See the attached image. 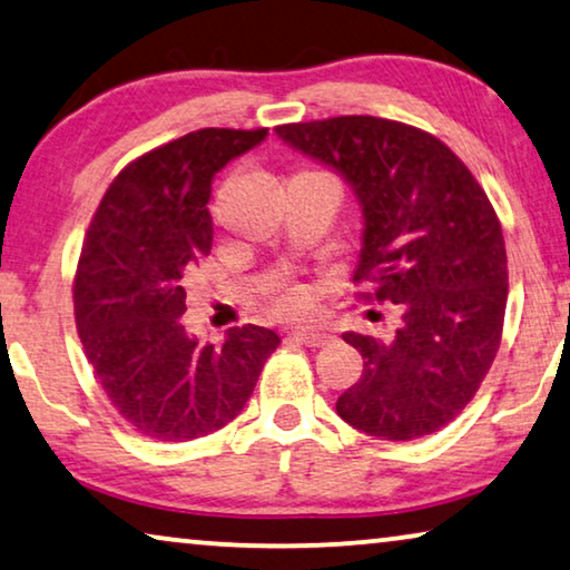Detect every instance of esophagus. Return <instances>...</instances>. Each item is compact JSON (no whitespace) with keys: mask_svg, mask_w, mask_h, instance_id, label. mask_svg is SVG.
Wrapping results in <instances>:
<instances>
[{"mask_svg":"<svg viewBox=\"0 0 570 570\" xmlns=\"http://www.w3.org/2000/svg\"><path fill=\"white\" fill-rule=\"evenodd\" d=\"M292 337L296 340V343L302 345H309V347H320V345H327L330 340H333V335L325 333V330H317V327H296Z\"/></svg>","mask_w":570,"mask_h":570,"instance_id":"1","label":"esophagus"}]
</instances>
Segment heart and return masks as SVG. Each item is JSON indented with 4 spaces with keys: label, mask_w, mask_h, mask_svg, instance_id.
Wrapping results in <instances>:
<instances>
[{
    "label": "heart",
    "mask_w": 570,
    "mask_h": 570,
    "mask_svg": "<svg viewBox=\"0 0 570 570\" xmlns=\"http://www.w3.org/2000/svg\"><path fill=\"white\" fill-rule=\"evenodd\" d=\"M266 296L271 302V309L282 317H296V314L307 312L309 309V288L294 282L292 276H278L266 286Z\"/></svg>",
    "instance_id": "heart-1"
}]
</instances>
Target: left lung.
Here are the masks:
<instances>
[{
  "mask_svg": "<svg viewBox=\"0 0 570 570\" xmlns=\"http://www.w3.org/2000/svg\"><path fill=\"white\" fill-rule=\"evenodd\" d=\"M296 150L333 166L363 207L353 282L399 309L392 337L345 333L363 373L337 414L381 440L443 430L465 410L502 343V223L469 166L435 135L386 117L343 115L278 125Z\"/></svg>",
  "mask_w": 570,
  "mask_h": 570,
  "instance_id": "obj_1",
  "label": "left lung"
}]
</instances>
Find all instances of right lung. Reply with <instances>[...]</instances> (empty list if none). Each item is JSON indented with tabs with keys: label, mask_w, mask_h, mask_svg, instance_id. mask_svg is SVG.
<instances>
[{
	"label": "right lung",
	"mask_w": 570,
	"mask_h": 570,
	"mask_svg": "<svg viewBox=\"0 0 570 570\" xmlns=\"http://www.w3.org/2000/svg\"><path fill=\"white\" fill-rule=\"evenodd\" d=\"M268 127H204L127 164L91 217L73 276L83 353L122 420L164 443L204 438L235 420L274 330L233 327L223 345L184 330L191 268L212 250V178Z\"/></svg>",
	"instance_id": "right-lung-1"
}]
</instances>
